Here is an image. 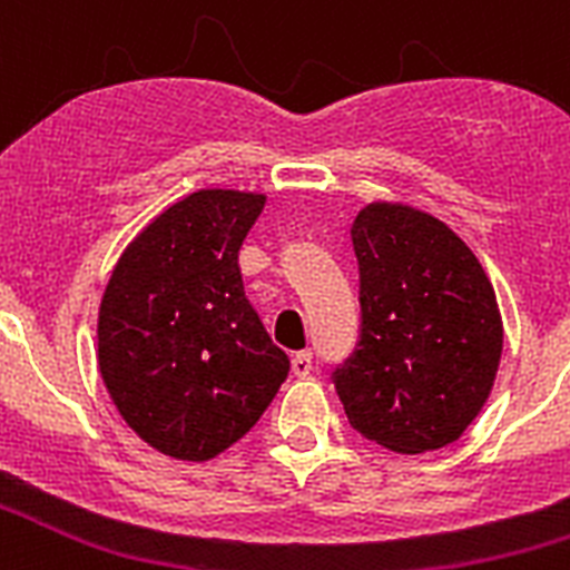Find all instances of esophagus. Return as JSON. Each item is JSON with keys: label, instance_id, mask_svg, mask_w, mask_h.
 <instances>
[{"label": "esophagus", "instance_id": "esophagus-1", "mask_svg": "<svg viewBox=\"0 0 570 570\" xmlns=\"http://www.w3.org/2000/svg\"><path fill=\"white\" fill-rule=\"evenodd\" d=\"M311 351H296L294 356H291V371H294L296 376H308L311 374Z\"/></svg>", "mask_w": 570, "mask_h": 570}]
</instances>
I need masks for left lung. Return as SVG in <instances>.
<instances>
[{
	"label": "left lung",
	"instance_id": "8db88e82",
	"mask_svg": "<svg viewBox=\"0 0 570 570\" xmlns=\"http://www.w3.org/2000/svg\"><path fill=\"white\" fill-rule=\"evenodd\" d=\"M362 336L336 371L347 422L396 454L462 436L491 396L502 314L485 268L434 214L407 203L356 214Z\"/></svg>",
	"mask_w": 570,
	"mask_h": 570
}]
</instances>
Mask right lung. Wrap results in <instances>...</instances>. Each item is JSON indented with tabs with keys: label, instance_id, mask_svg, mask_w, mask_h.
Instances as JSON below:
<instances>
[{
	"label": "right lung",
	"instance_id": "right-lung-1",
	"mask_svg": "<svg viewBox=\"0 0 570 570\" xmlns=\"http://www.w3.org/2000/svg\"><path fill=\"white\" fill-rule=\"evenodd\" d=\"M262 208L256 190L183 196L128 242L105 285L99 374L130 431L170 460L228 451L288 376L242 288L239 248Z\"/></svg>",
	"mask_w": 570,
	"mask_h": 570
}]
</instances>
